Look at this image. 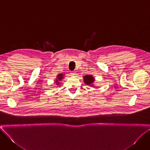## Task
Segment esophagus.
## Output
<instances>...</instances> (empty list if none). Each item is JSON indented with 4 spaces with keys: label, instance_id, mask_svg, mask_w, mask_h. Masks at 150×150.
<instances>
[{
    "label": "esophagus",
    "instance_id": "esophagus-1",
    "mask_svg": "<svg viewBox=\"0 0 150 150\" xmlns=\"http://www.w3.org/2000/svg\"><path fill=\"white\" fill-rule=\"evenodd\" d=\"M71 74L72 75H76V73L75 71H72V72H71Z\"/></svg>",
    "mask_w": 150,
    "mask_h": 150
}]
</instances>
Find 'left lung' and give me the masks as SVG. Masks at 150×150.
I'll return each instance as SVG.
<instances>
[{
	"label": "left lung",
	"mask_w": 150,
	"mask_h": 150,
	"mask_svg": "<svg viewBox=\"0 0 150 150\" xmlns=\"http://www.w3.org/2000/svg\"><path fill=\"white\" fill-rule=\"evenodd\" d=\"M83 79L84 83L86 85H89L90 87H95L94 82L96 79L92 75H87L83 76Z\"/></svg>",
	"instance_id": "left-lung-1"
}]
</instances>
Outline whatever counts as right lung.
<instances>
[{
    "label": "right lung",
    "instance_id": "right-lung-1",
    "mask_svg": "<svg viewBox=\"0 0 150 150\" xmlns=\"http://www.w3.org/2000/svg\"><path fill=\"white\" fill-rule=\"evenodd\" d=\"M64 75H65V74H58V75L56 76V78L55 82H56V84L57 85H60V82L62 81V80L63 79Z\"/></svg>",
    "mask_w": 150,
    "mask_h": 150
}]
</instances>
